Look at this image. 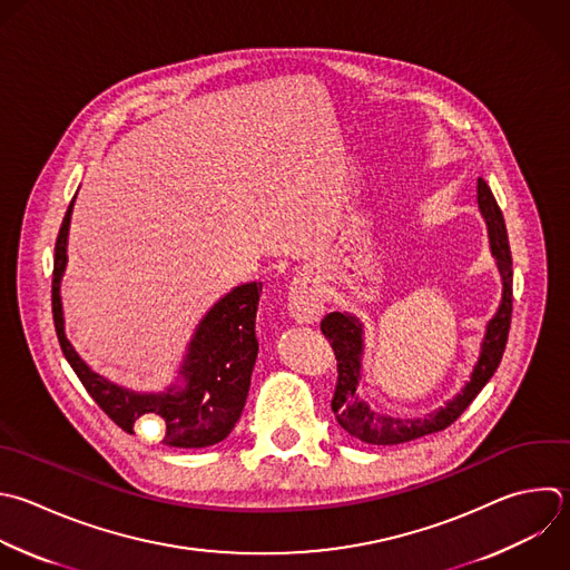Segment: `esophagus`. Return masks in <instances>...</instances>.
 Segmentation results:
<instances>
[{"label": "esophagus", "mask_w": 570, "mask_h": 570, "mask_svg": "<svg viewBox=\"0 0 570 570\" xmlns=\"http://www.w3.org/2000/svg\"><path fill=\"white\" fill-rule=\"evenodd\" d=\"M289 314L298 323H316L323 316L321 285L309 274H298L289 285Z\"/></svg>", "instance_id": "1"}]
</instances>
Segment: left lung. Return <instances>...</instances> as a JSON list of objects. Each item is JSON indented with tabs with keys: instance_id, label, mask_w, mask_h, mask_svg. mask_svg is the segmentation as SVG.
I'll return each instance as SVG.
<instances>
[{
	"instance_id": "left-lung-1",
	"label": "left lung",
	"mask_w": 570,
	"mask_h": 570,
	"mask_svg": "<svg viewBox=\"0 0 570 570\" xmlns=\"http://www.w3.org/2000/svg\"><path fill=\"white\" fill-rule=\"evenodd\" d=\"M476 200H479L481 214L488 220L492 254L497 256L499 272L503 278V298H501L499 312L488 325L481 356L472 372L470 383L445 407L423 419H390V416L374 414L354 394L361 379V325L356 323V318L347 314L332 312L321 321V332L330 341L336 356V385H334L330 405L338 425L350 436L370 445H399L432 432H441L463 414V410L474 401V396L483 390V385L497 372L505 350L510 316H512V256H510L503 214L490 187L481 178L476 180Z\"/></svg>"
}]
</instances>
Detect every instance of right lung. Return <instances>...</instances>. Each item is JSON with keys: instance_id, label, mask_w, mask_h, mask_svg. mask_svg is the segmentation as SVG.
I'll return each mask as SVG.
<instances>
[{"instance_id": "right-lung-1", "label": "right lung", "mask_w": 570, "mask_h": 570, "mask_svg": "<svg viewBox=\"0 0 570 570\" xmlns=\"http://www.w3.org/2000/svg\"><path fill=\"white\" fill-rule=\"evenodd\" d=\"M71 207L62 220L56 258H53V321L60 347L73 372L125 432H134L140 416H151L165 425V445L171 448H207L223 441L240 419L252 370L258 354L256 309L263 283H247L229 292L200 323L185 365L187 387L167 394H131L87 367L65 336V318L60 303V278L67 265V234Z\"/></svg>"}]
</instances>
